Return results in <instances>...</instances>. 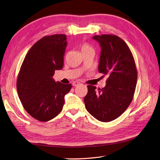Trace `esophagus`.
<instances>
[{
	"label": "esophagus",
	"mask_w": 160,
	"mask_h": 160,
	"mask_svg": "<svg viewBox=\"0 0 160 160\" xmlns=\"http://www.w3.org/2000/svg\"><path fill=\"white\" fill-rule=\"evenodd\" d=\"M81 83L78 81H75V82H73V83H72V85H73V86H77V85H79Z\"/></svg>",
	"instance_id": "34e87169"
}]
</instances>
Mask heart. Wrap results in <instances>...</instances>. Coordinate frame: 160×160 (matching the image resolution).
I'll list each match as a JSON object with an SVG mask.
<instances>
[{"instance_id":"heart-1","label":"heart","mask_w":160,"mask_h":160,"mask_svg":"<svg viewBox=\"0 0 160 160\" xmlns=\"http://www.w3.org/2000/svg\"><path fill=\"white\" fill-rule=\"evenodd\" d=\"M80 49L81 52L87 51H89V50H92V47H91V45L89 44L88 42H83L82 43L80 46Z\"/></svg>"}]
</instances>
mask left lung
<instances>
[{
  "mask_svg": "<svg viewBox=\"0 0 160 160\" xmlns=\"http://www.w3.org/2000/svg\"><path fill=\"white\" fill-rule=\"evenodd\" d=\"M93 38L101 47L99 72L108 78L102 89L88 85L84 102L95 119L109 122L119 117L132 102L137 84V67L132 51L118 36L101 35Z\"/></svg>",
  "mask_w": 160,
  "mask_h": 160,
  "instance_id": "obj_1",
  "label": "left lung"
}]
</instances>
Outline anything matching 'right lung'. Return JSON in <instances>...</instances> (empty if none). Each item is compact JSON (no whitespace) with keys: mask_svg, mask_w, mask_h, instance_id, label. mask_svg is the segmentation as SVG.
I'll use <instances>...</instances> for the list:
<instances>
[{"mask_svg":"<svg viewBox=\"0 0 160 160\" xmlns=\"http://www.w3.org/2000/svg\"><path fill=\"white\" fill-rule=\"evenodd\" d=\"M67 45L65 34L43 37L28 51L18 74L17 89L23 108L41 122L61 112L64 97L72 88L52 79L55 70L63 67Z\"/></svg>","mask_w":160,"mask_h":160,"instance_id":"add662e5","label":"right lung"}]
</instances>
